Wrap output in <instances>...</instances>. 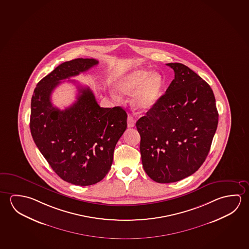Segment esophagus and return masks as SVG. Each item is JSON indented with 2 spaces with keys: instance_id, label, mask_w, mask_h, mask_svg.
I'll use <instances>...</instances> for the list:
<instances>
[{
  "instance_id": "34e87169",
  "label": "esophagus",
  "mask_w": 249,
  "mask_h": 249,
  "mask_svg": "<svg viewBox=\"0 0 249 249\" xmlns=\"http://www.w3.org/2000/svg\"><path fill=\"white\" fill-rule=\"evenodd\" d=\"M135 125V120L133 119L132 116H129V115H128V117H127V127H134Z\"/></svg>"
}]
</instances>
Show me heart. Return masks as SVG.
I'll return each instance as SVG.
<instances>
[{
  "instance_id": "heart-1",
  "label": "heart",
  "mask_w": 249,
  "mask_h": 249,
  "mask_svg": "<svg viewBox=\"0 0 249 249\" xmlns=\"http://www.w3.org/2000/svg\"><path fill=\"white\" fill-rule=\"evenodd\" d=\"M164 87V79L159 73L147 70H136L122 78L116 84V89L123 94L136 92L132 104L140 110H147L158 102Z\"/></svg>"
}]
</instances>
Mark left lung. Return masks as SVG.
<instances>
[{"mask_svg":"<svg viewBox=\"0 0 249 249\" xmlns=\"http://www.w3.org/2000/svg\"><path fill=\"white\" fill-rule=\"evenodd\" d=\"M175 79L136 127L143 168L158 183L191 176L207 158L218 125L214 94L181 63H167Z\"/></svg>","mask_w":249,"mask_h":249,"instance_id":"8db88e82","label":"left lung"}]
</instances>
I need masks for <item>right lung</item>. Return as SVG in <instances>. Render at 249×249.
Wrapping results in <instances>:
<instances>
[{
  "label": "right lung",
  "instance_id": "obj_1",
  "mask_svg": "<svg viewBox=\"0 0 249 249\" xmlns=\"http://www.w3.org/2000/svg\"><path fill=\"white\" fill-rule=\"evenodd\" d=\"M97 64L95 59L83 58L61 63L38 82L31 99L36 145L61 179L82 187L97 183L109 171L127 114L121 107H101L88 87L78 86L76 102L64 110L53 106L51 94L62 80Z\"/></svg>",
  "mask_w": 249,
  "mask_h": 249
}]
</instances>
